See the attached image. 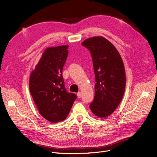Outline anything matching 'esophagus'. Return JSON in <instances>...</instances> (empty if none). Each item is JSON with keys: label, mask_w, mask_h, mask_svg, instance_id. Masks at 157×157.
<instances>
[{"label": "esophagus", "mask_w": 157, "mask_h": 157, "mask_svg": "<svg viewBox=\"0 0 157 157\" xmlns=\"http://www.w3.org/2000/svg\"><path fill=\"white\" fill-rule=\"evenodd\" d=\"M77 96H78V97L79 98H82V93H81V92H78V93L77 94Z\"/></svg>", "instance_id": "obj_1"}]
</instances>
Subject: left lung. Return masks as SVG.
<instances>
[{"instance_id":"obj_1","label":"left lung","mask_w":157,"mask_h":157,"mask_svg":"<svg viewBox=\"0 0 157 157\" xmlns=\"http://www.w3.org/2000/svg\"><path fill=\"white\" fill-rule=\"evenodd\" d=\"M82 44L90 52L96 78L94 98L90 109L98 117H107L118 107L125 92L122 59L114 46L103 37L87 39Z\"/></svg>"}]
</instances>
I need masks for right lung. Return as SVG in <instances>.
<instances>
[{"label":"right lung","instance_id":"1","mask_svg":"<svg viewBox=\"0 0 157 157\" xmlns=\"http://www.w3.org/2000/svg\"><path fill=\"white\" fill-rule=\"evenodd\" d=\"M68 48L63 45L46 48L30 78V91L39 112L52 123L65 120L77 98L67 92L62 75Z\"/></svg>","mask_w":157,"mask_h":157}]
</instances>
